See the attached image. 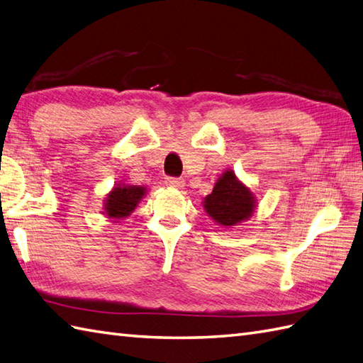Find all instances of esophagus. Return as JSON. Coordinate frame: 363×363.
Here are the masks:
<instances>
[{
    "mask_svg": "<svg viewBox=\"0 0 363 363\" xmlns=\"http://www.w3.org/2000/svg\"><path fill=\"white\" fill-rule=\"evenodd\" d=\"M166 184L172 188H183L184 183L182 179H177V177H166Z\"/></svg>",
    "mask_w": 363,
    "mask_h": 363,
    "instance_id": "34e87169",
    "label": "esophagus"
}]
</instances>
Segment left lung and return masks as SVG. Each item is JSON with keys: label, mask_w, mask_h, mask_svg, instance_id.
<instances>
[{"label": "left lung", "mask_w": 363, "mask_h": 363, "mask_svg": "<svg viewBox=\"0 0 363 363\" xmlns=\"http://www.w3.org/2000/svg\"><path fill=\"white\" fill-rule=\"evenodd\" d=\"M205 211L219 225L235 227L248 219L255 211V197L233 171H225L217 180L213 192L205 197Z\"/></svg>", "instance_id": "obj_1"}]
</instances>
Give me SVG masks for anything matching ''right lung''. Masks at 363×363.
<instances>
[{"mask_svg":"<svg viewBox=\"0 0 363 363\" xmlns=\"http://www.w3.org/2000/svg\"><path fill=\"white\" fill-rule=\"evenodd\" d=\"M143 196H146V188L118 184L106 199V214L110 219H124L133 213Z\"/></svg>","mask_w":363,"mask_h":363,"instance_id":"right-lung-1","label":"right lung"}]
</instances>
